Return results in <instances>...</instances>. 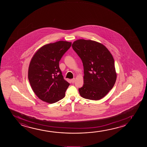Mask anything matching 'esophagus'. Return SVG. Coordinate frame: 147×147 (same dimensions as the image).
<instances>
[{
    "instance_id": "1",
    "label": "esophagus",
    "mask_w": 147,
    "mask_h": 147,
    "mask_svg": "<svg viewBox=\"0 0 147 147\" xmlns=\"http://www.w3.org/2000/svg\"><path fill=\"white\" fill-rule=\"evenodd\" d=\"M71 81H72V82L73 83H74L75 82V78H73L71 80Z\"/></svg>"
}]
</instances>
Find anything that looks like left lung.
Segmentation results:
<instances>
[{"label": "left lung", "instance_id": "obj_1", "mask_svg": "<svg viewBox=\"0 0 147 147\" xmlns=\"http://www.w3.org/2000/svg\"><path fill=\"white\" fill-rule=\"evenodd\" d=\"M72 46L84 67V84L79 89L81 96L93 100L102 98L117 80L113 55L106 47L94 40L79 39Z\"/></svg>", "mask_w": 147, "mask_h": 147}]
</instances>
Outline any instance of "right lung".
Returning a JSON list of instances; mask_svg holds the SVG:
<instances>
[{
	"mask_svg": "<svg viewBox=\"0 0 147 147\" xmlns=\"http://www.w3.org/2000/svg\"><path fill=\"white\" fill-rule=\"evenodd\" d=\"M72 42L60 40L44 45L31 59L28 78L34 92L49 103L63 98L70 84L65 80L59 68V61Z\"/></svg>",
	"mask_w": 147,
	"mask_h": 147,
	"instance_id": "1",
	"label": "right lung"
}]
</instances>
